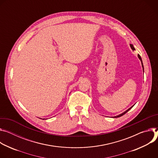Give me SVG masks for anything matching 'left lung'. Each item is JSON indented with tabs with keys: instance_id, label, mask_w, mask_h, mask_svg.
Here are the masks:
<instances>
[{
	"instance_id": "obj_1",
	"label": "left lung",
	"mask_w": 158,
	"mask_h": 158,
	"mask_svg": "<svg viewBox=\"0 0 158 158\" xmlns=\"http://www.w3.org/2000/svg\"><path fill=\"white\" fill-rule=\"evenodd\" d=\"M130 46H131V49H132V50H135V48H134V46L132 45V44H130ZM137 56H138V58H139V60H141V63H142V66H143V72H144V66H143V61H142V58H141V56H140L139 55H137ZM133 106H132L131 107H130L129 109H127L126 111H125L124 112H123L122 114H120V115H117V116H115V117H113V118H117V117H121V116H122L123 115H124L125 114H126L130 109H131L132 107H133Z\"/></svg>"
}]
</instances>
